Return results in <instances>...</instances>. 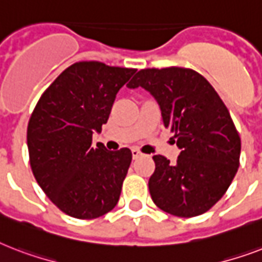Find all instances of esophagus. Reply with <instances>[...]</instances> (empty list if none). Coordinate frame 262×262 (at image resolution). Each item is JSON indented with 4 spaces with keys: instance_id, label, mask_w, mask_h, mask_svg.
<instances>
[{
    "instance_id": "1",
    "label": "esophagus",
    "mask_w": 262,
    "mask_h": 262,
    "mask_svg": "<svg viewBox=\"0 0 262 262\" xmlns=\"http://www.w3.org/2000/svg\"><path fill=\"white\" fill-rule=\"evenodd\" d=\"M132 155H133V159L136 160V159H140V158L143 156V154H141L137 148H133V149H132Z\"/></svg>"
}]
</instances>
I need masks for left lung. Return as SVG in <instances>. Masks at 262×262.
I'll return each mask as SVG.
<instances>
[{
    "instance_id": "left-lung-1",
    "label": "left lung",
    "mask_w": 262,
    "mask_h": 262,
    "mask_svg": "<svg viewBox=\"0 0 262 262\" xmlns=\"http://www.w3.org/2000/svg\"><path fill=\"white\" fill-rule=\"evenodd\" d=\"M139 87L159 104L181 149L177 163L154 156L152 201L170 215H201L223 197L239 167L241 139L231 115L211 84L191 69H143L127 84Z\"/></svg>"
}]
</instances>
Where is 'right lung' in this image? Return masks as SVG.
I'll return each instance as SVG.
<instances>
[{"instance_id": "right-lung-1", "label": "right lung", "mask_w": 262, "mask_h": 262, "mask_svg": "<svg viewBox=\"0 0 262 262\" xmlns=\"http://www.w3.org/2000/svg\"><path fill=\"white\" fill-rule=\"evenodd\" d=\"M136 69L102 62L67 68L39 99L27 129L30 164L39 186L67 215L95 219L117 205L132 162L129 148L92 147L118 91Z\"/></svg>"}]
</instances>
